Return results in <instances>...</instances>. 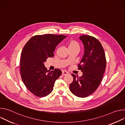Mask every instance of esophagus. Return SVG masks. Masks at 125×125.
<instances>
[{
  "label": "esophagus",
  "mask_w": 125,
  "mask_h": 125,
  "mask_svg": "<svg viewBox=\"0 0 125 125\" xmlns=\"http://www.w3.org/2000/svg\"><path fill=\"white\" fill-rule=\"evenodd\" d=\"M68 74H69V73H68L67 72H66V71H62V76L67 75H68Z\"/></svg>",
  "instance_id": "esophagus-1"
}]
</instances>
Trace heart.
Masks as SVG:
<instances>
[{"label":"heart","instance_id":"b5f03b06","mask_svg":"<svg viewBox=\"0 0 125 125\" xmlns=\"http://www.w3.org/2000/svg\"><path fill=\"white\" fill-rule=\"evenodd\" d=\"M68 48L69 49L71 50H80V45L79 43L75 40H71L68 42Z\"/></svg>","mask_w":125,"mask_h":125}]
</instances>
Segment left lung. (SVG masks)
I'll use <instances>...</instances> for the list:
<instances>
[{
	"label": "left lung",
	"instance_id": "8db88e82",
	"mask_svg": "<svg viewBox=\"0 0 125 125\" xmlns=\"http://www.w3.org/2000/svg\"><path fill=\"white\" fill-rule=\"evenodd\" d=\"M80 39L84 45V55L78 69L81 70V77L71 74L73 81L70 90L75 95L84 98L93 94L99 86L104 73L106 60L103 48L95 38L88 35H81Z\"/></svg>",
	"mask_w": 125,
	"mask_h": 125
}]
</instances>
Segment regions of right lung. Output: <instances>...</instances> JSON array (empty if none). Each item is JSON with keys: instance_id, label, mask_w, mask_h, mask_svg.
I'll list each match as a JSON object with an SVG mask.
<instances>
[{"instance_id": "obj_1", "label": "right lung", "mask_w": 125, "mask_h": 125, "mask_svg": "<svg viewBox=\"0 0 125 125\" xmlns=\"http://www.w3.org/2000/svg\"><path fill=\"white\" fill-rule=\"evenodd\" d=\"M66 37L62 34L35 35L25 45L20 58L21 76L26 87L34 95L42 97L50 94L62 74L59 69L47 70L44 62L48 57L54 56L56 46Z\"/></svg>"}]
</instances>
